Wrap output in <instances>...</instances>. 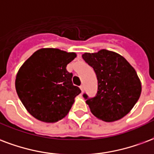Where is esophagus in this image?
<instances>
[{
  "label": "esophagus",
  "mask_w": 154,
  "mask_h": 154,
  "mask_svg": "<svg viewBox=\"0 0 154 154\" xmlns=\"http://www.w3.org/2000/svg\"><path fill=\"white\" fill-rule=\"evenodd\" d=\"M80 89H81V91H82V92H84V86H82H82H80Z\"/></svg>",
  "instance_id": "34e87169"
}]
</instances>
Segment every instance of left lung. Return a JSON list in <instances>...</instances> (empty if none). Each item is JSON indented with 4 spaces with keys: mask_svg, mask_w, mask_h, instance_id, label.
Instances as JSON below:
<instances>
[{
    "mask_svg": "<svg viewBox=\"0 0 154 154\" xmlns=\"http://www.w3.org/2000/svg\"><path fill=\"white\" fill-rule=\"evenodd\" d=\"M82 58L94 68L98 80L94 98L83 94L92 114L104 122L125 117L141 94V82L135 68L123 56L107 50L85 53Z\"/></svg>",
    "mask_w": 154,
    "mask_h": 154,
    "instance_id": "obj_1",
    "label": "left lung"
}]
</instances>
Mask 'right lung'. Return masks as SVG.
<instances>
[{
    "label": "right lung",
    "instance_id": "1",
    "mask_svg": "<svg viewBox=\"0 0 154 154\" xmlns=\"http://www.w3.org/2000/svg\"><path fill=\"white\" fill-rule=\"evenodd\" d=\"M76 53L42 48L34 52L19 68L15 89L25 109L44 122H56L65 117L81 93L66 69Z\"/></svg>",
    "mask_w": 154,
    "mask_h": 154
}]
</instances>
